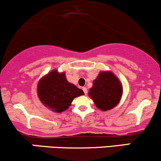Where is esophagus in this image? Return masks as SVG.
<instances>
[{
    "mask_svg": "<svg viewBox=\"0 0 161 161\" xmlns=\"http://www.w3.org/2000/svg\"><path fill=\"white\" fill-rule=\"evenodd\" d=\"M83 90H84V93L86 95V93H87V90H86V87H83Z\"/></svg>",
    "mask_w": 161,
    "mask_h": 161,
    "instance_id": "esophagus-1",
    "label": "esophagus"
}]
</instances>
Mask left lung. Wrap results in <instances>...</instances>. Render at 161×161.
I'll return each mask as SVG.
<instances>
[{"label": "left lung", "mask_w": 161, "mask_h": 161, "mask_svg": "<svg viewBox=\"0 0 161 161\" xmlns=\"http://www.w3.org/2000/svg\"><path fill=\"white\" fill-rule=\"evenodd\" d=\"M89 96L96 106L102 111H108L120 102L123 86L119 79L111 71H101L92 82Z\"/></svg>", "instance_id": "8db88e82"}]
</instances>
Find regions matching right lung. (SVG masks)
<instances>
[{"instance_id":"1","label":"right lung","mask_w":161,"mask_h":161,"mask_svg":"<svg viewBox=\"0 0 161 161\" xmlns=\"http://www.w3.org/2000/svg\"><path fill=\"white\" fill-rule=\"evenodd\" d=\"M81 89L69 83L65 73L53 70L43 76L37 84L39 99L46 107L60 113L69 108L75 98L84 95Z\"/></svg>"}]
</instances>
